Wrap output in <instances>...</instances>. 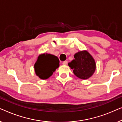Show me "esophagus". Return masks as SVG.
I'll return each instance as SVG.
<instances>
[{"instance_id":"1","label":"esophagus","mask_w":122,"mask_h":122,"mask_svg":"<svg viewBox=\"0 0 122 122\" xmlns=\"http://www.w3.org/2000/svg\"><path fill=\"white\" fill-rule=\"evenodd\" d=\"M67 63H68V62L67 61H63L62 64L64 65H66L67 64Z\"/></svg>"}]
</instances>
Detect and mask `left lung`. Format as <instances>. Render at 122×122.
I'll list each match as a JSON object with an SVG mask.
<instances>
[{"mask_svg": "<svg viewBox=\"0 0 122 122\" xmlns=\"http://www.w3.org/2000/svg\"><path fill=\"white\" fill-rule=\"evenodd\" d=\"M74 57L68 65L75 75L83 80L91 77L96 70V63L92 56L87 51H83L76 53Z\"/></svg>", "mask_w": 122, "mask_h": 122, "instance_id": "left-lung-1", "label": "left lung"}]
</instances>
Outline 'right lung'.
Here are the masks:
<instances>
[{
  "mask_svg": "<svg viewBox=\"0 0 122 122\" xmlns=\"http://www.w3.org/2000/svg\"><path fill=\"white\" fill-rule=\"evenodd\" d=\"M57 57L51 54H44L39 56L34 65L36 75L42 80L50 77L59 66Z\"/></svg>",
  "mask_w": 122,
  "mask_h": 122,
  "instance_id": "1",
  "label": "right lung"
}]
</instances>
